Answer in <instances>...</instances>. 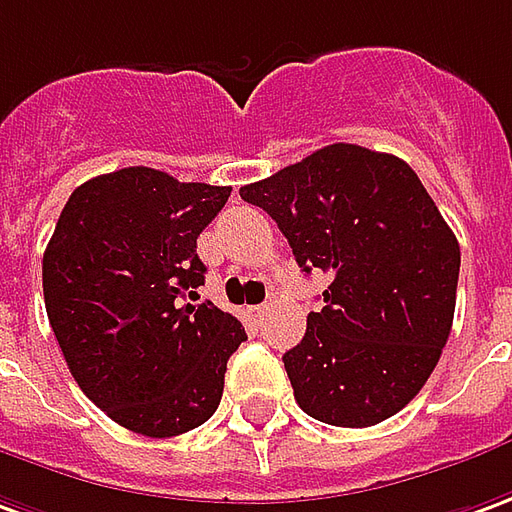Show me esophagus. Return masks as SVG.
Segmentation results:
<instances>
[{
    "instance_id": "obj_1",
    "label": "esophagus",
    "mask_w": 512,
    "mask_h": 512,
    "mask_svg": "<svg viewBox=\"0 0 512 512\" xmlns=\"http://www.w3.org/2000/svg\"><path fill=\"white\" fill-rule=\"evenodd\" d=\"M268 307L266 305H252V307H246V313H249V316L252 318H260L263 316V313H266Z\"/></svg>"
}]
</instances>
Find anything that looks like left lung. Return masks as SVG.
Masks as SVG:
<instances>
[{
    "mask_svg": "<svg viewBox=\"0 0 512 512\" xmlns=\"http://www.w3.org/2000/svg\"><path fill=\"white\" fill-rule=\"evenodd\" d=\"M330 277L302 343L282 355L293 396L332 427H374L416 396L452 332L460 246L399 157L332 144L241 188Z\"/></svg>",
    "mask_w": 512,
    "mask_h": 512,
    "instance_id": "1",
    "label": "left lung"
}]
</instances>
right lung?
<instances>
[{
	"label": "right lung",
	"mask_w": 512,
	"mask_h": 512,
	"mask_svg": "<svg viewBox=\"0 0 512 512\" xmlns=\"http://www.w3.org/2000/svg\"><path fill=\"white\" fill-rule=\"evenodd\" d=\"M227 185L146 166L82 182L44 252V302L82 393L116 424L171 438L205 424L224 391L241 321L199 299L196 238Z\"/></svg>",
	"instance_id": "right-lung-1"
}]
</instances>
